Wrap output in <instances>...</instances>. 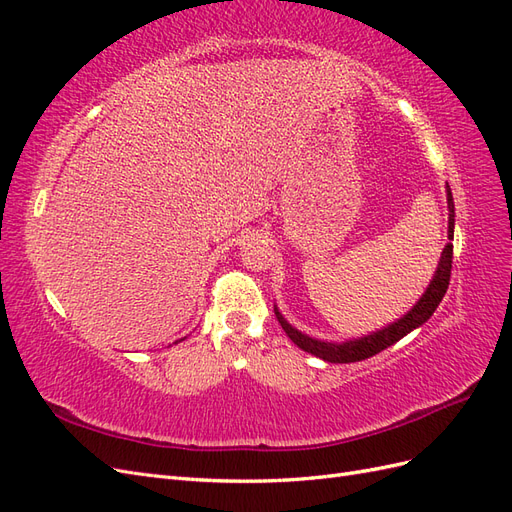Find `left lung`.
Here are the masks:
<instances>
[{
    "label": "left lung",
    "mask_w": 512,
    "mask_h": 512,
    "mask_svg": "<svg viewBox=\"0 0 512 512\" xmlns=\"http://www.w3.org/2000/svg\"><path fill=\"white\" fill-rule=\"evenodd\" d=\"M446 203H448V243L444 245L438 269L433 273L431 282L427 286V290L423 292V297L416 301V305L410 309L408 314L401 316L399 320L391 322L389 327H382L374 333L356 337V339H346V342H324V339H316L309 337L305 333H301L299 329H294L292 324L282 316L280 309L275 307V316L280 320L282 329L286 331V335L297 344L301 350L318 356V359L327 361V363H356V361H365L369 356H374L378 352H382L384 348L393 346L395 342H399L401 337H406L410 331L418 329L421 324H425L436 307L440 305L442 297L446 294L448 282H451V267H453V235H455V203H453V194L451 188L446 183Z\"/></svg>",
    "instance_id": "8db88e82"
}]
</instances>
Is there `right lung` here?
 Returning <instances> with one entry per match:
<instances>
[{
	"label": "right lung",
	"mask_w": 512,
	"mask_h": 512,
	"mask_svg": "<svg viewBox=\"0 0 512 512\" xmlns=\"http://www.w3.org/2000/svg\"><path fill=\"white\" fill-rule=\"evenodd\" d=\"M183 339H185V337H181V339H179V342H183ZM175 344H177V342H175Z\"/></svg>",
	"instance_id": "right-lung-1"
}]
</instances>
